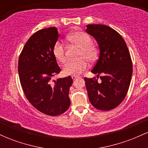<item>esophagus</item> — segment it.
<instances>
[{"label":"esophagus","instance_id":"obj_1","mask_svg":"<svg viewBox=\"0 0 148 148\" xmlns=\"http://www.w3.org/2000/svg\"><path fill=\"white\" fill-rule=\"evenodd\" d=\"M79 76H77V75H72V79L73 80H75L76 78H79Z\"/></svg>","mask_w":148,"mask_h":148}]
</instances>
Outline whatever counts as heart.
<instances>
[{
    "label": "heart",
    "mask_w": 148,
    "mask_h": 148,
    "mask_svg": "<svg viewBox=\"0 0 148 148\" xmlns=\"http://www.w3.org/2000/svg\"><path fill=\"white\" fill-rule=\"evenodd\" d=\"M67 40L79 47L76 60H69L64 64L63 73L65 75L81 74L87 69L88 60L92 62L98 56V49L97 46L91 42L90 35L81 30H76L69 33L67 36ZM53 54L58 61L62 63L65 61V50L62 42L58 40L54 44L53 47Z\"/></svg>",
    "instance_id": "1"
}]
</instances>
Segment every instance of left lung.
<instances>
[{
  "label": "left lung",
  "instance_id": "left-lung-1",
  "mask_svg": "<svg viewBox=\"0 0 148 148\" xmlns=\"http://www.w3.org/2000/svg\"><path fill=\"white\" fill-rule=\"evenodd\" d=\"M99 45V56L91 72L95 77H85L88 97L97 109L110 111L117 107L128 92L132 79V61L125 40L111 27L101 24L87 25L86 30Z\"/></svg>",
  "mask_w": 148,
  "mask_h": 148
}]
</instances>
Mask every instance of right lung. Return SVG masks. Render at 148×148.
I'll list each match as a JSON object with an SVG mask.
<instances>
[{
  "instance_id": "add662e5",
  "label": "right lung",
  "mask_w": 148,
  "mask_h": 148,
  "mask_svg": "<svg viewBox=\"0 0 148 148\" xmlns=\"http://www.w3.org/2000/svg\"><path fill=\"white\" fill-rule=\"evenodd\" d=\"M56 27L34 33L26 42L19 56L18 72L25 97L39 111L56 116L67 111L70 105V76L51 81L60 72L53 47L58 38Z\"/></svg>"
}]
</instances>
